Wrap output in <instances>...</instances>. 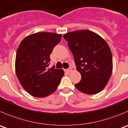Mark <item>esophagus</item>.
I'll return each instance as SVG.
<instances>
[{"instance_id":"1","label":"esophagus","mask_w":128,"mask_h":128,"mask_svg":"<svg viewBox=\"0 0 128 128\" xmlns=\"http://www.w3.org/2000/svg\"><path fill=\"white\" fill-rule=\"evenodd\" d=\"M72 68H69V69H66V70H65V71L66 72H68V73H69V72H70V71H71V70H72Z\"/></svg>"}]
</instances>
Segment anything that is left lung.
I'll return each mask as SVG.
<instances>
[{
  "label": "left lung",
  "mask_w": 128,
  "mask_h": 128,
  "mask_svg": "<svg viewBox=\"0 0 128 128\" xmlns=\"http://www.w3.org/2000/svg\"><path fill=\"white\" fill-rule=\"evenodd\" d=\"M63 37L81 75L76 88L87 94L100 92L112 74V57L108 44L98 34L88 30L73 31Z\"/></svg>",
  "instance_id": "left-lung-1"
}]
</instances>
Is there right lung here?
<instances>
[{"label":"right lung","instance_id":"add662e5","mask_svg":"<svg viewBox=\"0 0 128 128\" xmlns=\"http://www.w3.org/2000/svg\"><path fill=\"white\" fill-rule=\"evenodd\" d=\"M61 34L38 32L25 38L18 46L16 72L24 89L31 96L44 98L54 92L64 72L49 68L50 55L60 41Z\"/></svg>","mask_w":128,"mask_h":128}]
</instances>
